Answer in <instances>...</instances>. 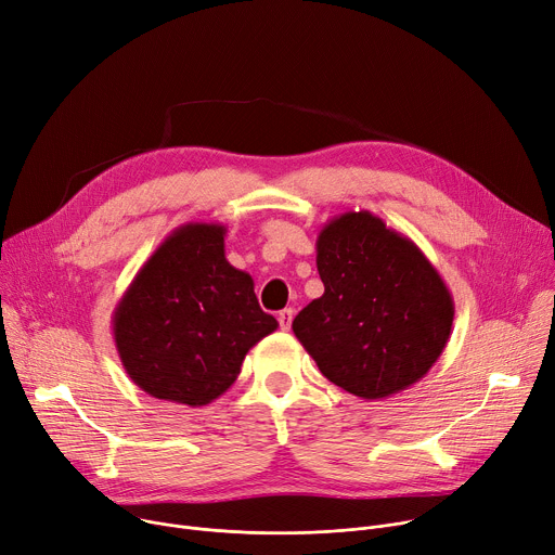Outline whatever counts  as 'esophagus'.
I'll list each match as a JSON object with an SVG mask.
<instances>
[{
	"label": "esophagus",
	"instance_id": "esophagus-1",
	"mask_svg": "<svg viewBox=\"0 0 555 555\" xmlns=\"http://www.w3.org/2000/svg\"><path fill=\"white\" fill-rule=\"evenodd\" d=\"M276 319H279L281 330H285V332H287V330H289V325H292V319H294V310H292V308H285V310H281V312H279V317H276Z\"/></svg>",
	"mask_w": 555,
	"mask_h": 555
}]
</instances>
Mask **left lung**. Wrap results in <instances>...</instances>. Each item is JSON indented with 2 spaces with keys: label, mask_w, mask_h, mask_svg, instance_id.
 <instances>
[{
  "label": "left lung",
  "mask_w": 555,
  "mask_h": 555,
  "mask_svg": "<svg viewBox=\"0 0 555 555\" xmlns=\"http://www.w3.org/2000/svg\"><path fill=\"white\" fill-rule=\"evenodd\" d=\"M323 294L292 330L335 386L384 399L417 384L444 352L451 292L409 238L371 211H346L317 238Z\"/></svg>",
  "instance_id": "8db88e82"
}]
</instances>
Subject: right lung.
I'll return each instance as SVG.
<instances>
[{"label": "right lung", "mask_w": 555, "mask_h": 555, "mask_svg": "<svg viewBox=\"0 0 555 555\" xmlns=\"http://www.w3.org/2000/svg\"><path fill=\"white\" fill-rule=\"evenodd\" d=\"M225 225L188 223L146 258L114 310V339L146 395L205 405L238 377L245 354L279 321L254 281L225 258Z\"/></svg>", "instance_id": "right-lung-1"}]
</instances>
